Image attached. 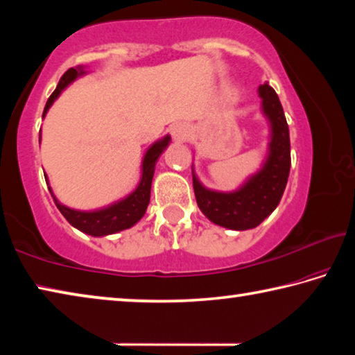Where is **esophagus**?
Here are the masks:
<instances>
[{
	"instance_id": "obj_1",
	"label": "esophagus",
	"mask_w": 355,
	"mask_h": 355,
	"mask_svg": "<svg viewBox=\"0 0 355 355\" xmlns=\"http://www.w3.org/2000/svg\"><path fill=\"white\" fill-rule=\"evenodd\" d=\"M172 137L175 142H186L191 137V128L186 123L173 125Z\"/></svg>"
}]
</instances>
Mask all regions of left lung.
<instances>
[{"label": "left lung", "instance_id": "left-lung-1", "mask_svg": "<svg viewBox=\"0 0 355 355\" xmlns=\"http://www.w3.org/2000/svg\"><path fill=\"white\" fill-rule=\"evenodd\" d=\"M258 95L261 98V111L271 125L268 156L261 169L241 188L232 192L207 189L192 171V184L200 211L213 224L232 230H249L260 225L277 208L290 175V130L284 107L268 83L258 87Z\"/></svg>", "mask_w": 355, "mask_h": 355}]
</instances>
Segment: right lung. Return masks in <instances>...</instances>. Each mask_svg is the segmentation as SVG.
Wrapping results in <instances>:
<instances>
[{"mask_svg":"<svg viewBox=\"0 0 355 355\" xmlns=\"http://www.w3.org/2000/svg\"><path fill=\"white\" fill-rule=\"evenodd\" d=\"M86 71H84L83 67H76V69H69L65 73L62 75L61 81H59L56 91L50 95L48 98L45 110H44V116L46 111L50 110V106L53 105L61 92L65 87L69 86L70 83H73L78 76H83ZM171 142V136H164L163 139L156 141L147 148L146 155H144L142 159V175H141V182L137 184V188L128 194L125 199L119 200L112 205L106 207V208H100V209H94V211H80V209H73L62 205L59 202L50 186V189L53 199H55V203L59 211L62 213L65 219L69 220L70 225H73L78 230H81L83 233H87V235L92 236H106V235H112V233L127 230V228L133 227L137 220H141V218L146 214V209L148 207L150 202V189H152V180H153V173H155V164L161 153L164 152L166 147L169 146ZM46 184H48V178Z\"/></svg>","mask_w":355,"mask_h":355,"instance_id":"add662e5","label":"right lung"}]
</instances>
